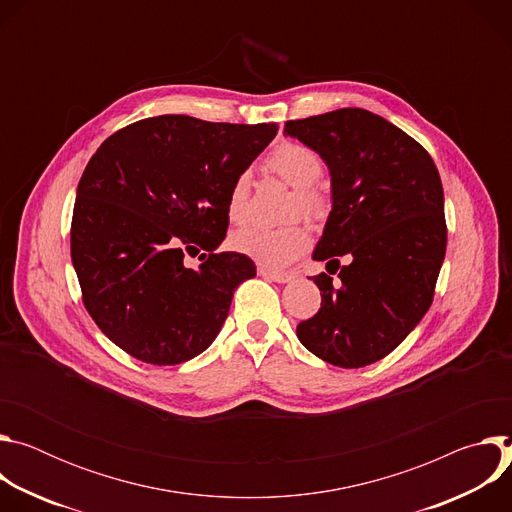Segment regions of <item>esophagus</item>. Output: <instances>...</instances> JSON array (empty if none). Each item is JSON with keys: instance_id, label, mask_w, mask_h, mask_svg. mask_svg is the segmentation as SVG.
<instances>
[{"instance_id": "1", "label": "esophagus", "mask_w": 512, "mask_h": 512, "mask_svg": "<svg viewBox=\"0 0 512 512\" xmlns=\"http://www.w3.org/2000/svg\"><path fill=\"white\" fill-rule=\"evenodd\" d=\"M257 273L265 279H271L275 283H289L291 279H294V273H287V271H273V269H265V267H259Z\"/></svg>"}]
</instances>
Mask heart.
<instances>
[{"label": "heart", "mask_w": 512, "mask_h": 512, "mask_svg": "<svg viewBox=\"0 0 512 512\" xmlns=\"http://www.w3.org/2000/svg\"><path fill=\"white\" fill-rule=\"evenodd\" d=\"M269 170L281 178L291 188H296L294 210H300L308 218H322L326 212V194L316 186L322 176L324 164L322 158L304 143L285 141L267 158ZM249 192H251V176L249 172H241L227 196V216L231 223L241 225L247 221L249 214ZM231 247L265 265V267H285L296 261L310 247V233L304 225H287L279 229L267 227H249L237 231L231 237Z\"/></svg>", "instance_id": "heart-1"}]
</instances>
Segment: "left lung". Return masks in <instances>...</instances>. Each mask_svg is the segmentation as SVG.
Returning a JSON list of instances; mask_svg holds the SVG:
<instances>
[{"label":"left lung","instance_id":"obj_1","mask_svg":"<svg viewBox=\"0 0 512 512\" xmlns=\"http://www.w3.org/2000/svg\"><path fill=\"white\" fill-rule=\"evenodd\" d=\"M283 133L328 166L332 210L312 259L341 277H310L322 308L298 324V338L334 367H367L431 306L448 241L440 172L413 137L364 109L287 121Z\"/></svg>","mask_w":512,"mask_h":512}]
</instances>
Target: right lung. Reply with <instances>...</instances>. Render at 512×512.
<instances>
[{
    "mask_svg": "<svg viewBox=\"0 0 512 512\" xmlns=\"http://www.w3.org/2000/svg\"><path fill=\"white\" fill-rule=\"evenodd\" d=\"M275 123L160 115L107 137L77 188L70 257L95 324L141 362L180 364L221 332L255 263L225 241L233 180L275 137ZM204 248L192 270L185 253Z\"/></svg>",
    "mask_w": 512,
    "mask_h": 512,
    "instance_id": "add662e5",
    "label": "right lung"
}]
</instances>
